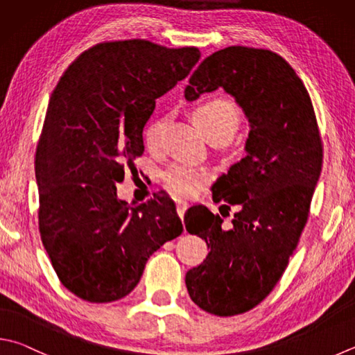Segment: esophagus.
<instances>
[{"label": "esophagus", "instance_id": "esophagus-1", "mask_svg": "<svg viewBox=\"0 0 355 355\" xmlns=\"http://www.w3.org/2000/svg\"><path fill=\"white\" fill-rule=\"evenodd\" d=\"M187 209H189V204L184 202V200H176V210H178V215L180 219H184Z\"/></svg>", "mask_w": 355, "mask_h": 355}]
</instances>
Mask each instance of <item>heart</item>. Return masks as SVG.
<instances>
[{"instance_id": "b5f03b06", "label": "heart", "mask_w": 355, "mask_h": 355, "mask_svg": "<svg viewBox=\"0 0 355 355\" xmlns=\"http://www.w3.org/2000/svg\"><path fill=\"white\" fill-rule=\"evenodd\" d=\"M195 122L207 139L213 136H233L239 125V112L230 100L211 98L195 110ZM166 117L151 119L146 125L144 139L148 148H156L162 139ZM166 189L180 198H191L210 182V173L189 164H175L165 171Z\"/></svg>"}]
</instances>
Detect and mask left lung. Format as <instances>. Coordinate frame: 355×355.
Masks as SVG:
<instances>
[{"mask_svg":"<svg viewBox=\"0 0 355 355\" xmlns=\"http://www.w3.org/2000/svg\"><path fill=\"white\" fill-rule=\"evenodd\" d=\"M218 88L236 100L250 123L245 156L211 189L215 202L225 200L238 211L230 229L207 207L185 213L187 232L210 249L187 272L185 284L200 309L232 317L259 304L283 277L309 216L323 146L311 97L278 53L220 49L191 73L184 96L193 102Z\"/></svg>","mask_w":355,"mask_h":355,"instance_id":"left-lung-1","label":"left lung"}]
</instances>
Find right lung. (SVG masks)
I'll use <instances>...</instances> for the list:
<instances>
[{"instance_id": "1", "label": "right lung", "mask_w": 355, "mask_h": 355, "mask_svg": "<svg viewBox=\"0 0 355 355\" xmlns=\"http://www.w3.org/2000/svg\"><path fill=\"white\" fill-rule=\"evenodd\" d=\"M198 48L146 40L92 46L60 77L35 155L38 227L60 282L89 303L128 295L148 258L182 233L165 193L131 207L117 198L144 155L156 98L189 76Z\"/></svg>"}]
</instances>
